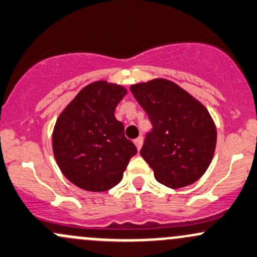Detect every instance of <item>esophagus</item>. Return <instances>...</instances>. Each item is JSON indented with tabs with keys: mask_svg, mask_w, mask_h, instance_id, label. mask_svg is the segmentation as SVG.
Returning a JSON list of instances; mask_svg holds the SVG:
<instances>
[{
	"mask_svg": "<svg viewBox=\"0 0 257 257\" xmlns=\"http://www.w3.org/2000/svg\"><path fill=\"white\" fill-rule=\"evenodd\" d=\"M134 143L135 145H136V147H137V150H141V147H142V145H143V139L142 137H139V139H136L134 141Z\"/></svg>",
	"mask_w": 257,
	"mask_h": 257,
	"instance_id": "34e87169",
	"label": "esophagus"
}]
</instances>
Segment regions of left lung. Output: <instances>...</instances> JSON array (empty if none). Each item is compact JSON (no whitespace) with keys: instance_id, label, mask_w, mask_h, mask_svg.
<instances>
[{"instance_id":"left-lung-1","label":"left lung","mask_w":257,"mask_h":257,"mask_svg":"<svg viewBox=\"0 0 257 257\" xmlns=\"http://www.w3.org/2000/svg\"><path fill=\"white\" fill-rule=\"evenodd\" d=\"M130 88L153 125L141 156L156 180L170 189L196 183L216 151L217 127L208 110L169 79L153 78Z\"/></svg>"}]
</instances>
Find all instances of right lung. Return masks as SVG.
<instances>
[{
  "label": "right lung",
  "mask_w": 257,
  "mask_h": 257,
  "mask_svg": "<svg viewBox=\"0 0 257 257\" xmlns=\"http://www.w3.org/2000/svg\"><path fill=\"white\" fill-rule=\"evenodd\" d=\"M126 94L123 85L103 79L92 82L79 90L55 122V161L66 179L79 189L103 192L116 186L137 153L114 114Z\"/></svg>",
  "instance_id": "obj_1"
}]
</instances>
